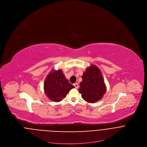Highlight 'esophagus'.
<instances>
[{
    "mask_svg": "<svg viewBox=\"0 0 147 147\" xmlns=\"http://www.w3.org/2000/svg\"><path fill=\"white\" fill-rule=\"evenodd\" d=\"M74 85L75 86V87L76 89H78V88H79V85H78V83H75V84H74Z\"/></svg>",
    "mask_w": 147,
    "mask_h": 147,
    "instance_id": "1",
    "label": "esophagus"
}]
</instances>
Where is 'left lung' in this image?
<instances>
[{"label":"left lung","instance_id":"left-lung-1","mask_svg":"<svg viewBox=\"0 0 147 147\" xmlns=\"http://www.w3.org/2000/svg\"><path fill=\"white\" fill-rule=\"evenodd\" d=\"M82 79L78 90L82 98L89 103H94L100 100L106 91L100 69L95 65H91L86 69Z\"/></svg>","mask_w":147,"mask_h":147}]
</instances>
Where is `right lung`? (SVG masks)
<instances>
[{
  "mask_svg": "<svg viewBox=\"0 0 147 147\" xmlns=\"http://www.w3.org/2000/svg\"><path fill=\"white\" fill-rule=\"evenodd\" d=\"M75 86L65 78L61 69H54L47 76L44 83L45 93L52 101L60 102Z\"/></svg>",
  "mask_w": 147,
  "mask_h": 147,
  "instance_id": "add662e5",
  "label": "right lung"
}]
</instances>
